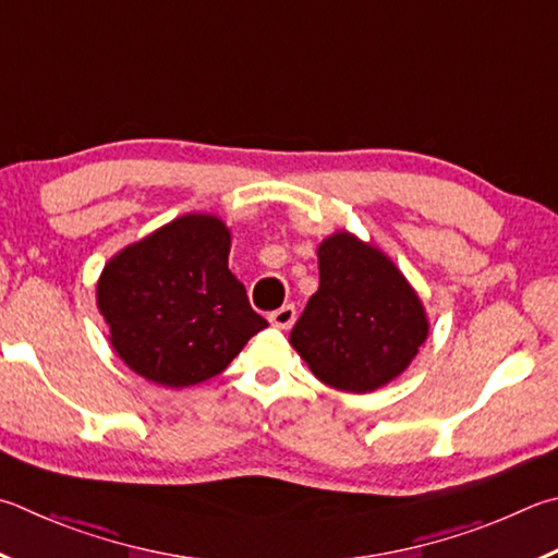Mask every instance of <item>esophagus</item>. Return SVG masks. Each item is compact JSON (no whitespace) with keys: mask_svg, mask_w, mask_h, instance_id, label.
Wrapping results in <instances>:
<instances>
[{"mask_svg":"<svg viewBox=\"0 0 558 558\" xmlns=\"http://www.w3.org/2000/svg\"><path fill=\"white\" fill-rule=\"evenodd\" d=\"M295 319H298L295 305H282L280 310L270 312V317H268V322L272 324V327H278V329H290L292 324H295Z\"/></svg>","mask_w":558,"mask_h":558,"instance_id":"34e87169","label":"esophagus"}]
</instances>
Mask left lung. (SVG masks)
<instances>
[{"instance_id":"obj_1","label":"left lung","mask_w":558,"mask_h":558,"mask_svg":"<svg viewBox=\"0 0 558 558\" xmlns=\"http://www.w3.org/2000/svg\"><path fill=\"white\" fill-rule=\"evenodd\" d=\"M319 288L290 331L314 378L343 392H373L408 371L429 317L390 256L351 231L317 246Z\"/></svg>"}]
</instances>
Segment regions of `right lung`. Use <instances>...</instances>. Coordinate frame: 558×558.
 Listing matches in <instances>:
<instances>
[{
    "instance_id": "obj_1",
    "label": "right lung",
    "mask_w": 558,
    "mask_h": 558,
    "mask_svg": "<svg viewBox=\"0 0 558 558\" xmlns=\"http://www.w3.org/2000/svg\"><path fill=\"white\" fill-rule=\"evenodd\" d=\"M231 231L190 211L114 253L97 280V310L117 356L163 388H190L225 371L268 327L229 270Z\"/></svg>"
}]
</instances>
